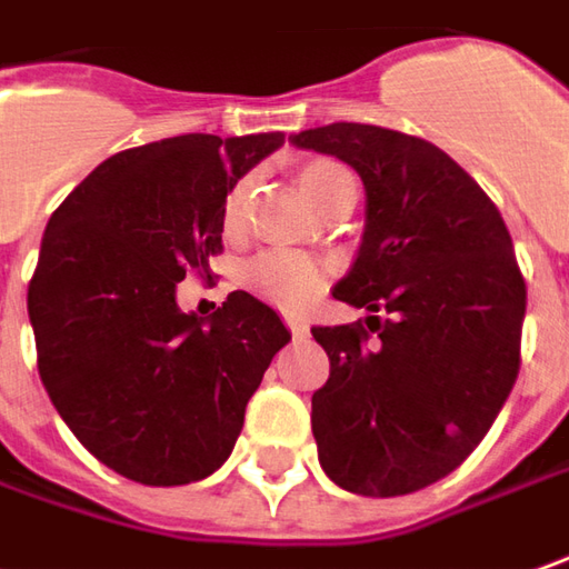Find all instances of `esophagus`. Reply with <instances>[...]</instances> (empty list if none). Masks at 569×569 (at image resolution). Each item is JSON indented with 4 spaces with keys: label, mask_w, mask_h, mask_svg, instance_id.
Listing matches in <instances>:
<instances>
[{
    "label": "esophagus",
    "mask_w": 569,
    "mask_h": 569,
    "mask_svg": "<svg viewBox=\"0 0 569 569\" xmlns=\"http://www.w3.org/2000/svg\"><path fill=\"white\" fill-rule=\"evenodd\" d=\"M284 326L291 329L293 338H307V335H310V326H307V319H300V316H284Z\"/></svg>",
    "instance_id": "1"
}]
</instances>
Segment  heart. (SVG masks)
Here are the masks:
<instances>
[{"mask_svg":"<svg viewBox=\"0 0 569 569\" xmlns=\"http://www.w3.org/2000/svg\"><path fill=\"white\" fill-rule=\"evenodd\" d=\"M297 187L303 190V197L319 209H329L345 190L353 187V178L345 166L331 162V159H310L297 169ZM247 181H240L228 190L222 206V222L228 231H234L243 222V209H247ZM329 278V269L319 259L307 253H291V250H266L247 262L243 269V284L247 291L257 293L259 300L281 307V310H303L312 303L322 284Z\"/></svg>","mask_w":569,"mask_h":569,"instance_id":"obj_1","label":"heart"}]
</instances>
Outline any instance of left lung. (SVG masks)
<instances>
[{"instance_id":"left-lung-1","label":"left lung","mask_w":569,"mask_h":569,"mask_svg":"<svg viewBox=\"0 0 569 569\" xmlns=\"http://www.w3.org/2000/svg\"><path fill=\"white\" fill-rule=\"evenodd\" d=\"M291 143L338 156L366 187L363 243L331 293L372 316L312 329L331 363L312 395L319 463L366 498L426 489L476 451L520 372L526 281L510 231L422 137L335 121Z\"/></svg>"}]
</instances>
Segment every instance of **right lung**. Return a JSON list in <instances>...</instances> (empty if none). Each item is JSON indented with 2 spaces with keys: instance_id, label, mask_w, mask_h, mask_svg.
Listing matches in <instances>:
<instances>
[{
  "instance_id": "add662e5",
  "label": "right lung",
  "mask_w": 569,
  "mask_h": 569,
  "mask_svg": "<svg viewBox=\"0 0 569 569\" xmlns=\"http://www.w3.org/2000/svg\"><path fill=\"white\" fill-rule=\"evenodd\" d=\"M284 133H181L109 156L52 212L27 288L37 369L80 445L140 486H187L228 460L247 400L291 341L231 291L212 319L174 284L222 253V206Z\"/></svg>"
}]
</instances>
